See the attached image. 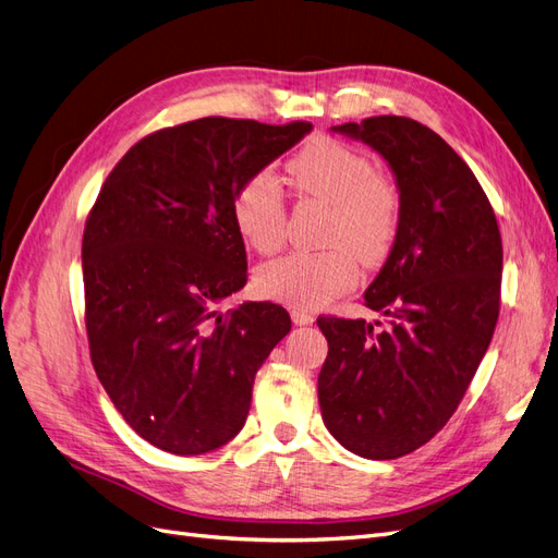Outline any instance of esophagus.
<instances>
[{"label": "esophagus", "mask_w": 558, "mask_h": 558, "mask_svg": "<svg viewBox=\"0 0 558 558\" xmlns=\"http://www.w3.org/2000/svg\"><path fill=\"white\" fill-rule=\"evenodd\" d=\"M291 318H293L295 326H312L314 320H316V316L312 312H305V310H300V307L291 310Z\"/></svg>", "instance_id": "1"}]
</instances>
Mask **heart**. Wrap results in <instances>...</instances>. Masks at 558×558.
Returning a JSON list of instances; mask_svg holds the SVG:
<instances>
[{
  "mask_svg": "<svg viewBox=\"0 0 558 558\" xmlns=\"http://www.w3.org/2000/svg\"><path fill=\"white\" fill-rule=\"evenodd\" d=\"M286 174L300 195L328 202L330 218L320 251H295L256 272L260 295L291 307H320L359 281V265H377L391 251L400 221L396 185L375 172L359 150L332 140H314L295 154ZM232 221L248 246L272 253L283 242L286 207L269 172L248 177L232 199ZM354 252L351 254L348 248Z\"/></svg>",
  "mask_w": 558,
  "mask_h": 558,
  "instance_id": "heart-1",
  "label": "heart"
}]
</instances>
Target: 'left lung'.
<instances>
[{"instance_id": "1", "label": "left lung", "mask_w": 558, "mask_h": 558, "mask_svg": "<svg viewBox=\"0 0 558 558\" xmlns=\"http://www.w3.org/2000/svg\"><path fill=\"white\" fill-rule=\"evenodd\" d=\"M330 130L386 160L400 221L363 295L391 326L316 320L328 340L318 404L344 449L388 461L426 445L475 377L498 320L502 242L480 181L430 128L375 116Z\"/></svg>"}]
</instances>
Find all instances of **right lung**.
Masks as SVG:
<instances>
[{
  "label": "right lung",
  "instance_id": "add662e5",
  "mask_svg": "<svg viewBox=\"0 0 558 558\" xmlns=\"http://www.w3.org/2000/svg\"><path fill=\"white\" fill-rule=\"evenodd\" d=\"M310 132L199 118L134 144L97 195L81 251L90 359L130 428L162 451L228 445L291 330L275 302L218 305L246 283L234 193Z\"/></svg>",
  "mask_w": 558,
  "mask_h": 558
}]
</instances>
